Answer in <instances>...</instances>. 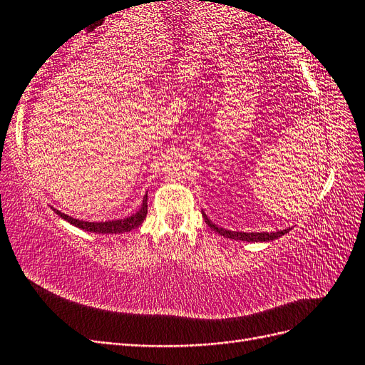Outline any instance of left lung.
Here are the masks:
<instances>
[{"label": "left lung", "instance_id": "8db88e82", "mask_svg": "<svg viewBox=\"0 0 365 365\" xmlns=\"http://www.w3.org/2000/svg\"><path fill=\"white\" fill-rule=\"evenodd\" d=\"M202 216L205 219L207 225L212 230H215L217 235L228 237V239H235V240H244V242H269L274 239H279L280 236H283L286 233H289V230H291V228H288V230H282V231H272V233H242V231H230V230L217 227L207 217V215L204 212H202Z\"/></svg>", "mask_w": 365, "mask_h": 365}]
</instances>
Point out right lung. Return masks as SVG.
<instances>
[{"mask_svg": "<svg viewBox=\"0 0 365 365\" xmlns=\"http://www.w3.org/2000/svg\"><path fill=\"white\" fill-rule=\"evenodd\" d=\"M54 213L59 215L62 219L67 220V222L73 224L74 227H79L85 231H91V233H103V235H117V233H125V231H130L137 228L138 225H141L143 220H145L146 215H148V195L143 200L141 208L135 215L128 216L125 219H118V220H108V222H85V220H79V219H73L71 216H67L65 213H61L59 210L53 208Z\"/></svg>", "mask_w": 365, "mask_h": 365, "instance_id": "right-lung-1", "label": "right lung"}]
</instances>
